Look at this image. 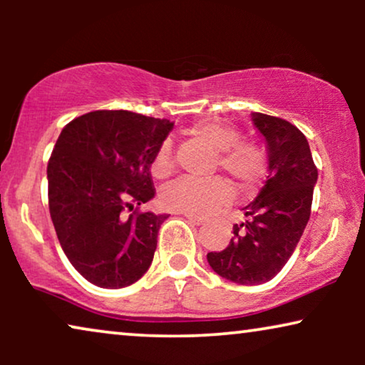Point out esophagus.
I'll return each instance as SVG.
<instances>
[{"label": "esophagus", "mask_w": 365, "mask_h": 365, "mask_svg": "<svg viewBox=\"0 0 365 365\" xmlns=\"http://www.w3.org/2000/svg\"><path fill=\"white\" fill-rule=\"evenodd\" d=\"M184 217H186L187 221L192 224V226H201V224L204 222V217H201V216H192V214H184Z\"/></svg>", "instance_id": "1"}]
</instances>
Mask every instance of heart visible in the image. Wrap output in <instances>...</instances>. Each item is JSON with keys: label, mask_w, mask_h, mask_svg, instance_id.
<instances>
[{"label": "heart", "mask_w": 365, "mask_h": 365, "mask_svg": "<svg viewBox=\"0 0 365 365\" xmlns=\"http://www.w3.org/2000/svg\"><path fill=\"white\" fill-rule=\"evenodd\" d=\"M189 136L216 151L214 169L227 173L241 187H251L267 171V154L259 144L242 141L237 128L219 119H199L187 129ZM173 146L164 141L153 159L151 171L156 179H166L174 173ZM232 199V187L222 178L209 181L179 179L169 184L161 194L163 206L174 212L207 216Z\"/></svg>", "instance_id": "b5f03b06"}]
</instances>
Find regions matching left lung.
I'll use <instances>...</instances> for the list:
<instances>
[{
	"label": "left lung",
	"instance_id": "1",
	"mask_svg": "<svg viewBox=\"0 0 365 365\" xmlns=\"http://www.w3.org/2000/svg\"><path fill=\"white\" fill-rule=\"evenodd\" d=\"M252 121L267 143V181L242 209L247 219L234 224L231 242L207 252L214 272L242 286L271 281L286 266L311 217L317 182L311 148L294 124L262 113H254Z\"/></svg>",
	"mask_w": 365,
	"mask_h": 365
}]
</instances>
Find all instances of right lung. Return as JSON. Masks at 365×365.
I'll return each instance as SVG.
<instances>
[{
	"mask_svg": "<svg viewBox=\"0 0 365 365\" xmlns=\"http://www.w3.org/2000/svg\"><path fill=\"white\" fill-rule=\"evenodd\" d=\"M168 119L91 111L68 123L48 161V202L58 241L94 286H131L151 266L166 214L141 212L156 194L151 164Z\"/></svg>",
	"mask_w": 365,
	"mask_h": 365,
	"instance_id": "right-lung-1",
	"label": "right lung"
}]
</instances>
